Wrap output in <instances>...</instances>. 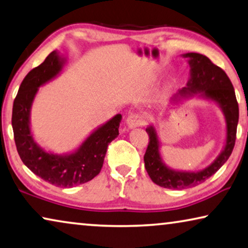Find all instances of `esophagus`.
<instances>
[{
  "instance_id": "obj_1",
  "label": "esophagus",
  "mask_w": 248,
  "mask_h": 248,
  "mask_svg": "<svg viewBox=\"0 0 248 248\" xmlns=\"http://www.w3.org/2000/svg\"><path fill=\"white\" fill-rule=\"evenodd\" d=\"M146 123V117L141 113H132L127 118V124L128 129H134L137 127H140V125L145 124Z\"/></svg>"
}]
</instances>
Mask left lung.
I'll list each match as a JSON object with an SVG mask.
<instances>
[{
    "mask_svg": "<svg viewBox=\"0 0 248 248\" xmlns=\"http://www.w3.org/2000/svg\"><path fill=\"white\" fill-rule=\"evenodd\" d=\"M183 57L188 59L190 68L189 79L186 87L170 99V103L178 105L195 95L216 103L225 117L226 139L220 154L209 166L195 171L176 170L168 167L162 160L156 127L154 124L148 125L146 131L150 141L143 157L146 170L155 184L169 189H185L197 186L218 170L234 149L238 124V103L234 87L224 70L214 64L206 55L189 52L183 54Z\"/></svg>",
    "mask_w": 248,
    "mask_h": 248,
    "instance_id": "obj_1",
    "label": "left lung"
}]
</instances>
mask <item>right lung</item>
<instances>
[{"instance_id":"right-lung-1","label":"right lung","mask_w":248,"mask_h":248,"mask_svg":"<svg viewBox=\"0 0 248 248\" xmlns=\"http://www.w3.org/2000/svg\"><path fill=\"white\" fill-rule=\"evenodd\" d=\"M66 59L53 51L22 81L13 103L12 127L17 153L23 164L36 176L58 187L71 188L88 183L100 172L107 148L119 135L123 119L116 114L99 125L73 151L54 154L35 141L31 131V108L39 88L60 75Z\"/></svg>"}]
</instances>
